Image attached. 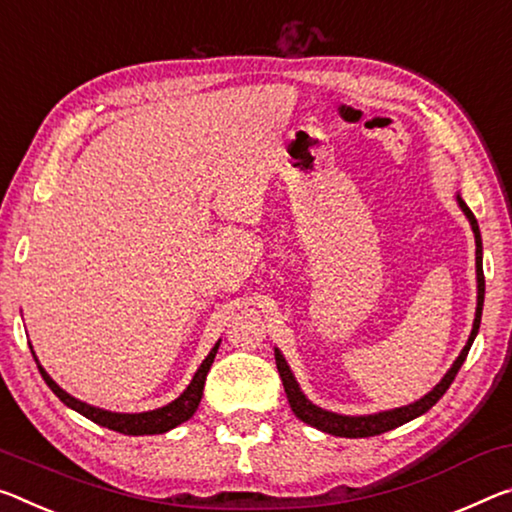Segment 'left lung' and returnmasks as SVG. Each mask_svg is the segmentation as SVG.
<instances>
[{
  "instance_id": "8db88e82",
  "label": "left lung",
  "mask_w": 512,
  "mask_h": 512,
  "mask_svg": "<svg viewBox=\"0 0 512 512\" xmlns=\"http://www.w3.org/2000/svg\"><path fill=\"white\" fill-rule=\"evenodd\" d=\"M458 205L465 216L469 218V225H472L474 230V239H476V282H478V296H476V316H474V326H472V335H469L465 348H462L460 355L456 358V362L451 364V369L444 373V378L437 383L431 392H428L424 399H419L410 405H403V408H394V410H385V412H376V415H362V417H348V415H337V412H328L319 408V405H314L307 396L300 392V387L296 383L294 373H291L287 360L282 358V353L275 348V364H278V371H280V378H282V385H285V392H287V399L291 410H294V415L305 421V424H310L314 428H319L323 433H330V435H337V437H373V435H380V433H387L392 431V428L401 426V424H408L419 415H424L433 408V405L442 399L446 389L451 387L453 378H456V373L460 371L462 362H465L469 348L474 344V337L478 335V326H481V314H483V298H485V278H483V241H481V230H478V223L472 214V209L465 205V200L460 196L456 198Z\"/></svg>"
}]
</instances>
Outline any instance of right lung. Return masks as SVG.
Returning <instances> with one entry per match:
<instances>
[{"label":"right lung","instance_id":"obj_1","mask_svg":"<svg viewBox=\"0 0 512 512\" xmlns=\"http://www.w3.org/2000/svg\"><path fill=\"white\" fill-rule=\"evenodd\" d=\"M218 346H221V342H216V346L212 348V351H209L207 358L202 360L200 369L196 371V376H193L189 387H186L173 403L164 405V408L150 410V412H134V415H127V412H109V410L95 408V405H88L84 401L75 399V396H70L66 389H61L59 385L54 383V380L50 378V373L40 367L38 360H36V364H38V371L47 383V387H50L52 392L68 405V408L79 412V415H84L86 419L95 421V424H100L104 428H111V431L123 433V435H159V433L170 431V428L184 424V421L191 419L193 412L198 410L200 399H202V389H205L207 373H209V367H212V362L216 358ZM31 353H34V351H31ZM34 358H36V355H34Z\"/></svg>","mask_w":512,"mask_h":512}]
</instances>
